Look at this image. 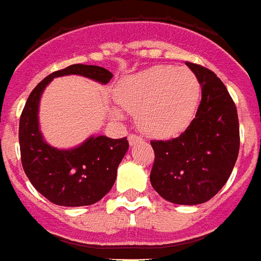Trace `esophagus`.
Returning <instances> with one entry per match:
<instances>
[{"label": "esophagus", "mask_w": 261, "mask_h": 261, "mask_svg": "<svg viewBox=\"0 0 261 261\" xmlns=\"http://www.w3.org/2000/svg\"><path fill=\"white\" fill-rule=\"evenodd\" d=\"M139 141H142L141 135H138V134L128 135V143H130V145H134V143H137V142Z\"/></svg>", "instance_id": "obj_1"}]
</instances>
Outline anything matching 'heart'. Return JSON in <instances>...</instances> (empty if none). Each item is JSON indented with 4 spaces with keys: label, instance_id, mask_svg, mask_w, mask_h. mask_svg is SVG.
<instances>
[{
    "label": "heart",
    "instance_id": "heart-1",
    "mask_svg": "<svg viewBox=\"0 0 261 261\" xmlns=\"http://www.w3.org/2000/svg\"><path fill=\"white\" fill-rule=\"evenodd\" d=\"M200 92V82L189 68L155 65L120 80L115 96L124 110L137 112L146 133L171 137L189 124Z\"/></svg>",
    "mask_w": 261,
    "mask_h": 261
}]
</instances>
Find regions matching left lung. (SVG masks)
Masks as SVG:
<instances>
[{
    "label": "left lung",
    "instance_id": "obj_1",
    "mask_svg": "<svg viewBox=\"0 0 261 261\" xmlns=\"http://www.w3.org/2000/svg\"><path fill=\"white\" fill-rule=\"evenodd\" d=\"M201 84L196 118L179 137L151 141L152 188L179 205L206 202L229 178L240 149L239 118L233 99L215 72L186 61Z\"/></svg>",
    "mask_w": 261,
    "mask_h": 261
}]
</instances>
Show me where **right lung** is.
<instances>
[{"instance_id": "obj_1", "label": "right lung", "mask_w": 261, "mask_h": 261, "mask_svg": "<svg viewBox=\"0 0 261 261\" xmlns=\"http://www.w3.org/2000/svg\"><path fill=\"white\" fill-rule=\"evenodd\" d=\"M64 75H82L103 84L112 79L111 72L103 67L72 64L41 80L21 112V164L32 185L50 202L61 206L92 205L111 190L128 141L126 137H92L72 150H57L42 141L37 120L40 96L50 80Z\"/></svg>"}]
</instances>
